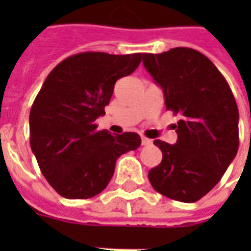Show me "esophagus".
I'll use <instances>...</instances> for the list:
<instances>
[{
	"label": "esophagus",
	"mask_w": 251,
	"mask_h": 251,
	"mask_svg": "<svg viewBox=\"0 0 251 251\" xmlns=\"http://www.w3.org/2000/svg\"><path fill=\"white\" fill-rule=\"evenodd\" d=\"M151 144H152V141H151L149 138H147V137H141V145L147 147V145H151Z\"/></svg>",
	"instance_id": "34e87169"
}]
</instances>
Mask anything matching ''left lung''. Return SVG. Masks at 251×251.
Returning <instances> with one entry per match:
<instances>
[{
	"instance_id": "8db88e82",
	"label": "left lung",
	"mask_w": 251,
	"mask_h": 251,
	"mask_svg": "<svg viewBox=\"0 0 251 251\" xmlns=\"http://www.w3.org/2000/svg\"><path fill=\"white\" fill-rule=\"evenodd\" d=\"M144 66L161 87L167 110L179 114L175 145L156 140L163 160L148 177L169 199L194 203L214 188L237 156V102L210 59L192 48L144 53Z\"/></svg>"
}]
</instances>
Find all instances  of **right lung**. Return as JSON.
Segmentation results:
<instances>
[{"label":"right lung","mask_w":251,"mask_h":251,"mask_svg":"<svg viewBox=\"0 0 251 251\" xmlns=\"http://www.w3.org/2000/svg\"><path fill=\"white\" fill-rule=\"evenodd\" d=\"M142 53L82 52L64 59L47 76L29 114L30 148L41 174L67 199L100 194L121 154L141 145L137 133L98 130L115 82L140 66Z\"/></svg>","instance_id":"obj_1"}]
</instances>
